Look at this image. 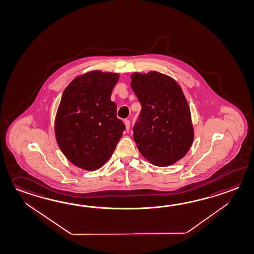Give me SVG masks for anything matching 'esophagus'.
<instances>
[{"label":"esophagus","mask_w":254,"mask_h":254,"mask_svg":"<svg viewBox=\"0 0 254 254\" xmlns=\"http://www.w3.org/2000/svg\"><path fill=\"white\" fill-rule=\"evenodd\" d=\"M125 126H126V130L127 131H128L130 128V121L129 120H127V119H126L124 121Z\"/></svg>","instance_id":"obj_1"}]
</instances>
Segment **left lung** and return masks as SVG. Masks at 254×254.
I'll use <instances>...</instances> for the list:
<instances>
[{
    "label": "left lung",
    "mask_w": 254,
    "mask_h": 254,
    "mask_svg": "<svg viewBox=\"0 0 254 254\" xmlns=\"http://www.w3.org/2000/svg\"><path fill=\"white\" fill-rule=\"evenodd\" d=\"M131 87L141 104L134 140L150 163L168 167L186 155L194 139L191 115L180 85L151 71L131 74Z\"/></svg>",
    "instance_id": "1"
}]
</instances>
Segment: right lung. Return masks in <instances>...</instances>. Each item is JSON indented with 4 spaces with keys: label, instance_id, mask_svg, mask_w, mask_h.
Returning <instances> with one entry per match:
<instances>
[{
    "label": "right lung",
    "instance_id": "1",
    "mask_svg": "<svg viewBox=\"0 0 254 254\" xmlns=\"http://www.w3.org/2000/svg\"><path fill=\"white\" fill-rule=\"evenodd\" d=\"M119 78V73L91 71L73 79L63 93L56 138L64 155L80 169H100L123 135L126 127L111 101Z\"/></svg>",
    "mask_w": 254,
    "mask_h": 254
}]
</instances>
